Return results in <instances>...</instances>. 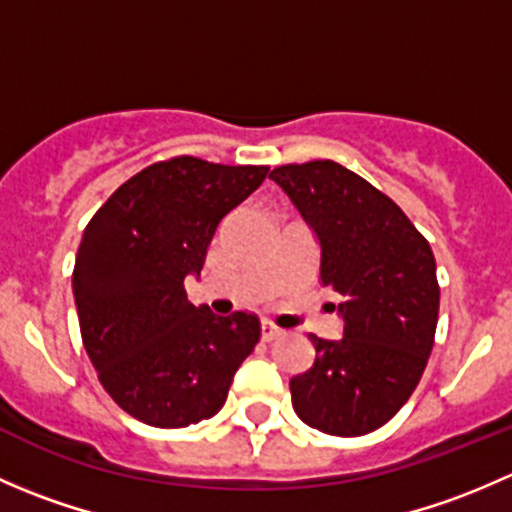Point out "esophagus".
I'll list each match as a JSON object with an SVG mask.
<instances>
[{
  "label": "esophagus",
  "instance_id": "obj_1",
  "mask_svg": "<svg viewBox=\"0 0 512 512\" xmlns=\"http://www.w3.org/2000/svg\"><path fill=\"white\" fill-rule=\"evenodd\" d=\"M280 334H282L280 327H275L272 322H262V339H265V342H272V339H277Z\"/></svg>",
  "mask_w": 512,
  "mask_h": 512
}]
</instances>
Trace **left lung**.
<instances>
[{
    "label": "left lung",
    "mask_w": 512,
    "mask_h": 512,
    "mask_svg": "<svg viewBox=\"0 0 512 512\" xmlns=\"http://www.w3.org/2000/svg\"><path fill=\"white\" fill-rule=\"evenodd\" d=\"M314 232L319 280L342 297V337L309 334L317 359L289 379L307 426L364 436L414 394L433 349L441 289L426 237L404 210L334 160L270 173Z\"/></svg>",
    "instance_id": "1"
}]
</instances>
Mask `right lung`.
I'll return each instance as SVG.
<instances>
[{"instance_id":"1","label":"right lung","mask_w":512,"mask_h":512,"mask_svg":"<svg viewBox=\"0 0 512 512\" xmlns=\"http://www.w3.org/2000/svg\"><path fill=\"white\" fill-rule=\"evenodd\" d=\"M265 165L180 156L141 170L86 225L74 265L81 339L126 414L183 428L223 409L260 319L188 302L220 220L255 193Z\"/></svg>"}]
</instances>
